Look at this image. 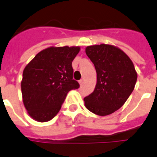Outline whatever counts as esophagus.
Returning <instances> with one entry per match:
<instances>
[{"label":"esophagus","mask_w":157,"mask_h":157,"mask_svg":"<svg viewBox=\"0 0 157 157\" xmlns=\"http://www.w3.org/2000/svg\"><path fill=\"white\" fill-rule=\"evenodd\" d=\"M78 82H79L80 85H82V83H83V79H80L79 81H78Z\"/></svg>","instance_id":"1"}]
</instances>
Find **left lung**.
Here are the masks:
<instances>
[{
    "instance_id": "1",
    "label": "left lung",
    "mask_w": 157,
    "mask_h": 157,
    "mask_svg": "<svg viewBox=\"0 0 157 157\" xmlns=\"http://www.w3.org/2000/svg\"><path fill=\"white\" fill-rule=\"evenodd\" d=\"M95 67L97 84L84 98L86 109L98 116L110 115L120 109L134 90L137 72L131 59L113 45H96L86 48Z\"/></svg>"
}]
</instances>
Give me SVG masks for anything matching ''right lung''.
Returning <instances> with one entry per match:
<instances>
[{
    "label": "right lung",
    "instance_id": "obj_1",
    "mask_svg": "<svg viewBox=\"0 0 157 157\" xmlns=\"http://www.w3.org/2000/svg\"><path fill=\"white\" fill-rule=\"evenodd\" d=\"M79 47H49L34 56L23 73L21 90L28 114L38 122L57 114L67 93L79 88L73 79L72 61Z\"/></svg>",
    "mask_w": 157,
    "mask_h": 157
}]
</instances>
